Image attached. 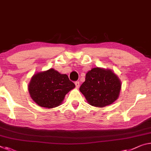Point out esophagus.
<instances>
[{
  "label": "esophagus",
  "mask_w": 151,
  "mask_h": 151,
  "mask_svg": "<svg viewBox=\"0 0 151 151\" xmlns=\"http://www.w3.org/2000/svg\"><path fill=\"white\" fill-rule=\"evenodd\" d=\"M75 86H76V88L79 87V85H80V83H79V81L75 82Z\"/></svg>",
  "instance_id": "obj_1"
}]
</instances>
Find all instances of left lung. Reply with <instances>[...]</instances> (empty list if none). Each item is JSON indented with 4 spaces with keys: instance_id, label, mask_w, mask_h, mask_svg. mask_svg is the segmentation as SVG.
<instances>
[{
    "instance_id": "8db88e82",
    "label": "left lung",
    "mask_w": 151,
    "mask_h": 151,
    "mask_svg": "<svg viewBox=\"0 0 151 151\" xmlns=\"http://www.w3.org/2000/svg\"><path fill=\"white\" fill-rule=\"evenodd\" d=\"M121 88V81L115 74L97 67L86 73L79 90L91 105L104 107L118 99Z\"/></svg>"
}]
</instances>
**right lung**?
<instances>
[{
	"mask_svg": "<svg viewBox=\"0 0 151 151\" xmlns=\"http://www.w3.org/2000/svg\"><path fill=\"white\" fill-rule=\"evenodd\" d=\"M75 87L67 75L50 68L32 76L29 91L32 100L40 106L52 109L60 105L66 94Z\"/></svg>",
	"mask_w": 151,
	"mask_h": 151,
	"instance_id": "obj_1",
	"label": "right lung"
}]
</instances>
